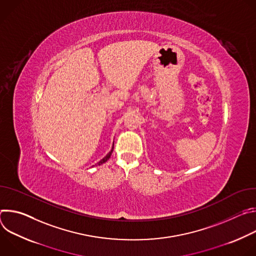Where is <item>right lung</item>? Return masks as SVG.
<instances>
[{
	"label": "right lung",
	"mask_w": 256,
	"mask_h": 256,
	"mask_svg": "<svg viewBox=\"0 0 256 256\" xmlns=\"http://www.w3.org/2000/svg\"><path fill=\"white\" fill-rule=\"evenodd\" d=\"M114 144H112V150H110V152H109L103 159H101L98 163H97V165H101V164H103V163H105L109 158H110V156H112V152H114Z\"/></svg>",
	"instance_id": "right-lung-1"
}]
</instances>
